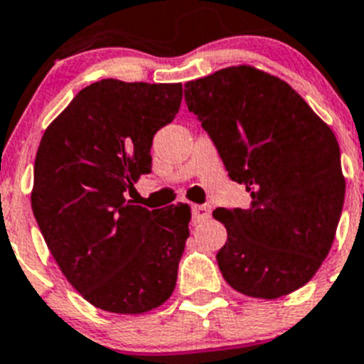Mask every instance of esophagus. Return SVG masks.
Listing matches in <instances>:
<instances>
[{"label":"esophagus","mask_w":364,"mask_h":364,"mask_svg":"<svg viewBox=\"0 0 364 364\" xmlns=\"http://www.w3.org/2000/svg\"><path fill=\"white\" fill-rule=\"evenodd\" d=\"M208 218H210V207H208V205H194V207H192V223H194V225L208 220Z\"/></svg>","instance_id":"34e87169"}]
</instances>
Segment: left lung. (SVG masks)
<instances>
[{"label": "left lung", "mask_w": 364, "mask_h": 364, "mask_svg": "<svg viewBox=\"0 0 364 364\" xmlns=\"http://www.w3.org/2000/svg\"><path fill=\"white\" fill-rule=\"evenodd\" d=\"M185 102L251 194L249 207L213 213L227 229L221 274L247 296L289 295L328 257L343 210L333 132L289 84L251 65L186 82Z\"/></svg>", "instance_id": "1"}]
</instances>
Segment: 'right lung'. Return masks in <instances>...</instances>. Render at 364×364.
Listing matches in <instances>:
<instances>
[{
	"mask_svg": "<svg viewBox=\"0 0 364 364\" xmlns=\"http://www.w3.org/2000/svg\"><path fill=\"white\" fill-rule=\"evenodd\" d=\"M181 99V84L104 78L78 91L40 141L34 218L64 277L95 308L146 314L176 287L191 207L148 210L126 192L151 172L154 135Z\"/></svg>",
	"mask_w": 364,
	"mask_h": 364,
	"instance_id": "add662e5",
	"label": "right lung"
}]
</instances>
